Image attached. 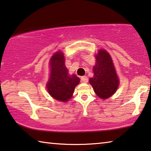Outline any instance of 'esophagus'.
<instances>
[{"instance_id": "obj_1", "label": "esophagus", "mask_w": 151, "mask_h": 151, "mask_svg": "<svg viewBox=\"0 0 151 151\" xmlns=\"http://www.w3.org/2000/svg\"><path fill=\"white\" fill-rule=\"evenodd\" d=\"M81 81H82L83 83H87L88 82V78H87V76H82V77H81Z\"/></svg>"}]
</instances>
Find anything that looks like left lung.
<instances>
[{"label": "left lung", "mask_w": 151, "mask_h": 151, "mask_svg": "<svg viewBox=\"0 0 151 151\" xmlns=\"http://www.w3.org/2000/svg\"><path fill=\"white\" fill-rule=\"evenodd\" d=\"M95 57L96 63L93 68L94 76L89 78V83L97 96L106 99L116 93L119 81L108 52L101 49Z\"/></svg>", "instance_id": "left-lung-1"}]
</instances>
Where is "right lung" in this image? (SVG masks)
Segmentation results:
<instances>
[{
    "instance_id": "right-lung-1",
    "label": "right lung",
    "mask_w": 151,
    "mask_h": 151,
    "mask_svg": "<svg viewBox=\"0 0 151 151\" xmlns=\"http://www.w3.org/2000/svg\"><path fill=\"white\" fill-rule=\"evenodd\" d=\"M64 54L58 51L54 54L50 60V78L46 84L49 94L62 102L71 99L75 88L80 82V78L75 75H70L64 64Z\"/></svg>"
}]
</instances>
